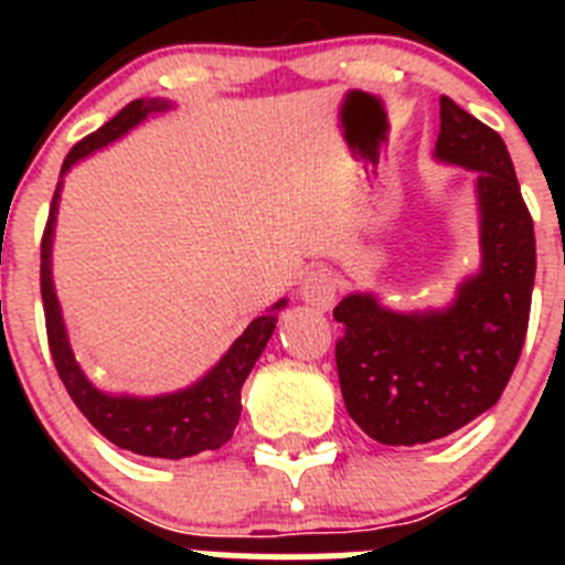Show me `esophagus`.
Listing matches in <instances>:
<instances>
[{"label":"esophagus","instance_id":"34e87169","mask_svg":"<svg viewBox=\"0 0 565 565\" xmlns=\"http://www.w3.org/2000/svg\"><path fill=\"white\" fill-rule=\"evenodd\" d=\"M299 297L308 306L319 308V311H328L337 302V279L326 268L308 271L306 279H302V288H299Z\"/></svg>","mask_w":565,"mask_h":565}]
</instances>
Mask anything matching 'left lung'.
<instances>
[{"label": "left lung", "mask_w": 565, "mask_h": 565, "mask_svg": "<svg viewBox=\"0 0 565 565\" xmlns=\"http://www.w3.org/2000/svg\"><path fill=\"white\" fill-rule=\"evenodd\" d=\"M436 158L478 172L481 271L447 311L393 313L371 294L333 308L344 407L367 436L404 447L450 436L501 398L535 286V226L501 135L441 96Z\"/></svg>", "instance_id": "1"}]
</instances>
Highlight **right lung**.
<instances>
[{"instance_id": "right-lung-1", "label": "right lung", "mask_w": 565, "mask_h": 565, "mask_svg": "<svg viewBox=\"0 0 565 565\" xmlns=\"http://www.w3.org/2000/svg\"><path fill=\"white\" fill-rule=\"evenodd\" d=\"M167 102L158 98H138L129 102L121 113L109 118L102 129L89 132L87 138L70 149L64 158L62 172H67L78 158L89 154L93 149L107 147L109 141L121 138L127 129L143 121L149 113L167 109ZM56 203L58 189L50 203L47 226L42 237V302H44V326H47V344L50 356L56 364L58 379L67 387L70 398L76 402L78 411L87 416V422L102 433L104 438L121 447V450L138 452L149 458H189L203 450H217L232 438L234 427L239 422V391L243 382L252 373L254 362L259 359L263 348L271 339L277 328V313L286 302H277L271 313H263L239 333L237 342L228 348L226 356L217 362L209 376L192 384L189 391L172 393V396L158 398H132V396H107L89 382L78 367L76 356L70 351L67 333H64L62 311H58V299L53 291V279H50V239H53V223H56Z\"/></svg>"}]
</instances>
